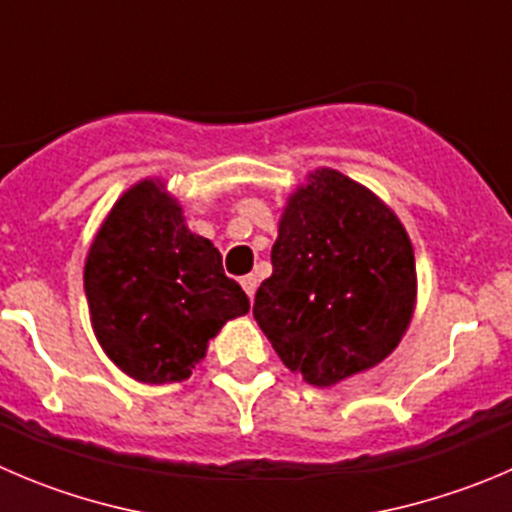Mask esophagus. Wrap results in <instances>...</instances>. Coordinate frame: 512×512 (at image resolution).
Here are the masks:
<instances>
[{
	"instance_id": "obj_1",
	"label": "esophagus",
	"mask_w": 512,
	"mask_h": 512,
	"mask_svg": "<svg viewBox=\"0 0 512 512\" xmlns=\"http://www.w3.org/2000/svg\"><path fill=\"white\" fill-rule=\"evenodd\" d=\"M241 286H243V291H246V294H248V299L253 301V294H256V286H259V279H256V276H253V274H248V276H243V279H241Z\"/></svg>"
}]
</instances>
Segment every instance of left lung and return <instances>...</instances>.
Listing matches in <instances>:
<instances>
[{
    "label": "left lung",
    "mask_w": 512,
    "mask_h": 512,
    "mask_svg": "<svg viewBox=\"0 0 512 512\" xmlns=\"http://www.w3.org/2000/svg\"><path fill=\"white\" fill-rule=\"evenodd\" d=\"M271 264L253 316L281 362L314 387L377 367L405 337L417 299L410 236L339 170H314L291 193Z\"/></svg>",
    "instance_id": "8db88e82"
}]
</instances>
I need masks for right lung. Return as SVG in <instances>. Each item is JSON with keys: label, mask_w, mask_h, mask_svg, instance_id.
Instances as JSON below:
<instances>
[{"label": "right lung", "mask_w": 512, "mask_h": 512, "mask_svg": "<svg viewBox=\"0 0 512 512\" xmlns=\"http://www.w3.org/2000/svg\"><path fill=\"white\" fill-rule=\"evenodd\" d=\"M85 296L100 347L145 384L191 377L221 326L251 309L160 180L135 183L107 213L87 253Z\"/></svg>", "instance_id": "right-lung-1"}]
</instances>
